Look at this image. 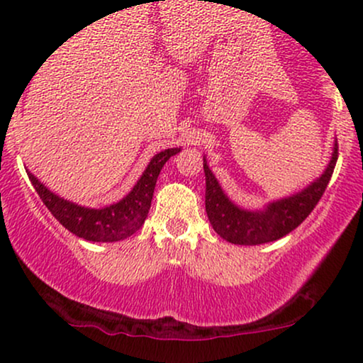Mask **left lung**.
<instances>
[{
	"label": "left lung",
	"mask_w": 363,
	"mask_h": 363,
	"mask_svg": "<svg viewBox=\"0 0 363 363\" xmlns=\"http://www.w3.org/2000/svg\"><path fill=\"white\" fill-rule=\"evenodd\" d=\"M336 160H338V141L335 140L331 160L314 182H311L298 193L285 196L277 201H269L261 210H245L235 205L225 194L215 174L208 167L206 158L203 157V169L206 176L205 205L208 220L216 234L232 244L259 245L281 239L283 235L297 228L318 205L333 176Z\"/></svg>",
	"instance_id": "8db88e82"
}]
</instances>
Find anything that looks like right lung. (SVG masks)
<instances>
[{
  "mask_svg": "<svg viewBox=\"0 0 363 363\" xmlns=\"http://www.w3.org/2000/svg\"><path fill=\"white\" fill-rule=\"evenodd\" d=\"M179 152H181V148H167L153 155L145 172L133 186V189L118 203L102 208L82 206L65 198H60L28 170L27 176L44 205L54 215V218L62 227L68 228L72 234L90 240V242H118V240L128 239L129 235L135 234L145 223L150 205H152L158 174H160L165 162Z\"/></svg>",
  "mask_w": 363,
  "mask_h": 363,
  "instance_id": "add662e5",
  "label": "right lung"
}]
</instances>
